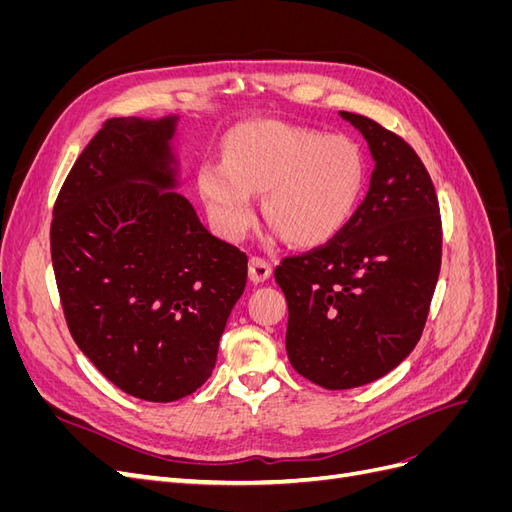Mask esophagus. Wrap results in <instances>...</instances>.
I'll return each mask as SVG.
<instances>
[{
	"instance_id": "1",
	"label": "esophagus",
	"mask_w": 512,
	"mask_h": 512,
	"mask_svg": "<svg viewBox=\"0 0 512 512\" xmlns=\"http://www.w3.org/2000/svg\"><path fill=\"white\" fill-rule=\"evenodd\" d=\"M269 277H271V265H269V262L265 258H260V256H252L250 258V280L254 284H260V282L269 280Z\"/></svg>"
}]
</instances>
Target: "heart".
<instances>
[{"label": "heart", "instance_id": "b5f03b06", "mask_svg": "<svg viewBox=\"0 0 512 512\" xmlns=\"http://www.w3.org/2000/svg\"><path fill=\"white\" fill-rule=\"evenodd\" d=\"M365 158L344 136L290 126L247 123L228 136L224 162H203L198 192L222 237L239 241L256 222L252 194L282 235L303 247L331 241L361 203Z\"/></svg>", "mask_w": 512, "mask_h": 512}]
</instances>
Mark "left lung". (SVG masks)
I'll use <instances>...</instances> for the list:
<instances>
[{
    "label": "left lung",
    "mask_w": 512,
    "mask_h": 512,
    "mask_svg": "<svg viewBox=\"0 0 512 512\" xmlns=\"http://www.w3.org/2000/svg\"><path fill=\"white\" fill-rule=\"evenodd\" d=\"M339 115L376 162L369 192L337 237L275 269L290 365L329 391L374 382L414 350L442 262L440 205L421 158L374 119Z\"/></svg>",
    "instance_id": "1"
}]
</instances>
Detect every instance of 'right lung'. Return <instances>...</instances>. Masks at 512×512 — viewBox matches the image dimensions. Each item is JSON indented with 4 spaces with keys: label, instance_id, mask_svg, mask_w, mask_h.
<instances>
[{
    "label": "right lung",
    "instance_id": "right-lung-1",
    "mask_svg": "<svg viewBox=\"0 0 512 512\" xmlns=\"http://www.w3.org/2000/svg\"><path fill=\"white\" fill-rule=\"evenodd\" d=\"M177 117H115L74 162L53 207L51 258L70 335L132 397L203 386L247 256L200 224L177 185Z\"/></svg>",
    "mask_w": 512,
    "mask_h": 512
}]
</instances>
